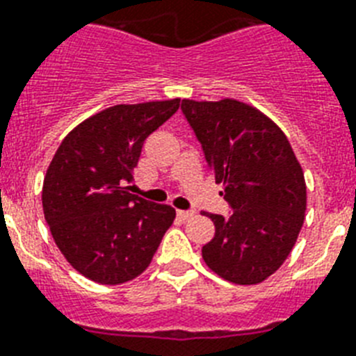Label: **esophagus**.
Returning a JSON list of instances; mask_svg holds the SVG:
<instances>
[{
	"instance_id": "1",
	"label": "esophagus",
	"mask_w": 356,
	"mask_h": 356,
	"mask_svg": "<svg viewBox=\"0 0 356 356\" xmlns=\"http://www.w3.org/2000/svg\"><path fill=\"white\" fill-rule=\"evenodd\" d=\"M176 216H178V218L180 220H189V218H193V216H195V213H193V211H184V209H178L176 211Z\"/></svg>"
}]
</instances>
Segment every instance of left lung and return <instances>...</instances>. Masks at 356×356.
I'll use <instances>...</instances> for the list:
<instances>
[{
	"instance_id": "left-lung-1",
	"label": "left lung",
	"mask_w": 356,
	"mask_h": 356,
	"mask_svg": "<svg viewBox=\"0 0 356 356\" xmlns=\"http://www.w3.org/2000/svg\"><path fill=\"white\" fill-rule=\"evenodd\" d=\"M181 113L231 207L229 216L205 214L214 238L202 257L224 280L260 284L289 257L304 224L300 163L286 134L251 105L181 99Z\"/></svg>"
}]
</instances>
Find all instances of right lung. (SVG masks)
I'll list each match as a JSON object with an SVG mask.
<instances>
[{"label":"right lung","instance_id":"obj_1","mask_svg":"<svg viewBox=\"0 0 356 356\" xmlns=\"http://www.w3.org/2000/svg\"><path fill=\"white\" fill-rule=\"evenodd\" d=\"M180 99L114 105L72 129L43 180V213L67 262L105 286L145 271L176 211L131 195L134 167L149 134Z\"/></svg>","mask_w":356,"mask_h":356}]
</instances>
